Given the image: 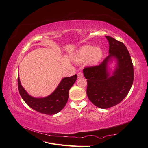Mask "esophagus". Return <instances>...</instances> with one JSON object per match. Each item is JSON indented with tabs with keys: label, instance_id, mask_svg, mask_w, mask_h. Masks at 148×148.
<instances>
[{
	"label": "esophagus",
	"instance_id": "esophagus-1",
	"mask_svg": "<svg viewBox=\"0 0 148 148\" xmlns=\"http://www.w3.org/2000/svg\"><path fill=\"white\" fill-rule=\"evenodd\" d=\"M83 77V74L82 72H79L78 73V78H82Z\"/></svg>",
	"mask_w": 148,
	"mask_h": 148
}]
</instances>
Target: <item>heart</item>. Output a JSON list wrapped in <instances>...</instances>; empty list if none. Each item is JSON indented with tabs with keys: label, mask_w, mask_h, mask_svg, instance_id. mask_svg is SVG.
<instances>
[{
	"label": "heart",
	"mask_w": 148,
	"mask_h": 148,
	"mask_svg": "<svg viewBox=\"0 0 148 148\" xmlns=\"http://www.w3.org/2000/svg\"><path fill=\"white\" fill-rule=\"evenodd\" d=\"M103 52L99 47L85 45L80 48L75 56V59L78 63L87 61L90 65L97 64L102 57Z\"/></svg>",
	"instance_id": "1"
}]
</instances>
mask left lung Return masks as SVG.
<instances>
[{
    "mask_svg": "<svg viewBox=\"0 0 148 148\" xmlns=\"http://www.w3.org/2000/svg\"><path fill=\"white\" fill-rule=\"evenodd\" d=\"M106 38L109 44V56L99 65L83 69L88 82L87 96L94 105L101 109L119 104L127 96L134 78L133 65L126 46L109 36ZM113 60L116 65L110 74L108 65Z\"/></svg>",
    "mask_w": 148,
    "mask_h": 148,
    "instance_id": "obj_1",
    "label": "left lung"
}]
</instances>
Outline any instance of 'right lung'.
Listing matches in <instances>:
<instances>
[{"label":"right lung","mask_w":148,"mask_h":148,"mask_svg":"<svg viewBox=\"0 0 148 148\" xmlns=\"http://www.w3.org/2000/svg\"><path fill=\"white\" fill-rule=\"evenodd\" d=\"M77 78L75 75L70 77H65L50 95L44 97H34L30 96L22 86L18 76V86L22 99L34 110L47 115H54L63 109L69 99L70 89L73 86Z\"/></svg>","instance_id":"add662e5"}]
</instances>
